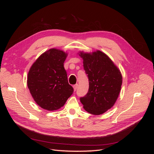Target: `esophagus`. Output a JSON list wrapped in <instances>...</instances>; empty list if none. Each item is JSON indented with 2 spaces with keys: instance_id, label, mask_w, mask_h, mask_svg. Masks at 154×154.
Listing matches in <instances>:
<instances>
[{
  "instance_id": "34e87169",
  "label": "esophagus",
  "mask_w": 154,
  "mask_h": 154,
  "mask_svg": "<svg viewBox=\"0 0 154 154\" xmlns=\"http://www.w3.org/2000/svg\"><path fill=\"white\" fill-rule=\"evenodd\" d=\"M78 84H76V85H74L73 86L74 91H76V89L78 88Z\"/></svg>"
}]
</instances>
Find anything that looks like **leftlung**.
<instances>
[{"instance_id": "left-lung-1", "label": "left lung", "mask_w": 154, "mask_h": 154, "mask_svg": "<svg viewBox=\"0 0 154 154\" xmlns=\"http://www.w3.org/2000/svg\"><path fill=\"white\" fill-rule=\"evenodd\" d=\"M83 68L88 78V91L80 100L84 109L100 115L110 109L117 100L122 85V76L113 62L100 51L81 52Z\"/></svg>"}]
</instances>
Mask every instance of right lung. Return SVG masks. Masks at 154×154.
I'll return each mask as SVG.
<instances>
[{
  "mask_svg": "<svg viewBox=\"0 0 154 154\" xmlns=\"http://www.w3.org/2000/svg\"><path fill=\"white\" fill-rule=\"evenodd\" d=\"M67 55L62 51L51 49L41 54L30 68L27 86L36 103L44 109H59L73 93L63 67Z\"/></svg>",
  "mask_w": 154,
  "mask_h": 154,
  "instance_id": "add662e5",
  "label": "right lung"
}]
</instances>
